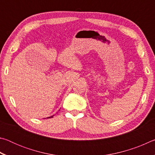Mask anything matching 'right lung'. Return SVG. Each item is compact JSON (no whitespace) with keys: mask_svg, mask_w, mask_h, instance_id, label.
I'll return each mask as SVG.
<instances>
[{"mask_svg":"<svg viewBox=\"0 0 155 155\" xmlns=\"http://www.w3.org/2000/svg\"><path fill=\"white\" fill-rule=\"evenodd\" d=\"M53 116H54V115H53ZM53 116H51V117H52Z\"/></svg>","mask_w":155,"mask_h":155,"instance_id":"right-lung-1","label":"right lung"}]
</instances>
